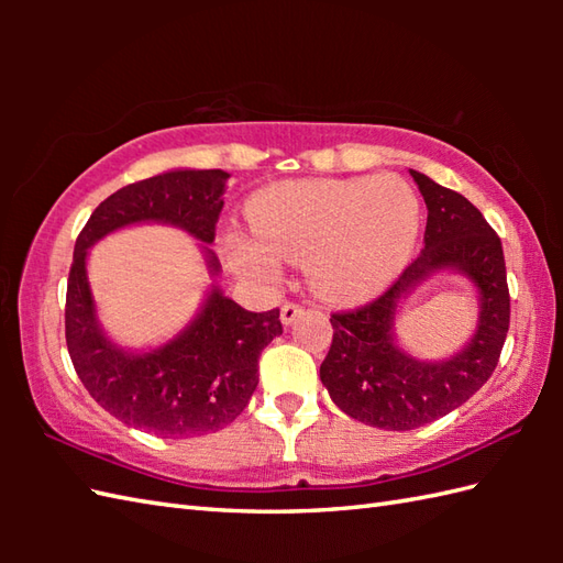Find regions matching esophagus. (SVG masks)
<instances>
[{"mask_svg":"<svg viewBox=\"0 0 563 563\" xmlns=\"http://www.w3.org/2000/svg\"><path fill=\"white\" fill-rule=\"evenodd\" d=\"M305 314V309L300 307V305H295V302H285L283 307H280V321L285 327H290V324H295L297 319H300Z\"/></svg>","mask_w":563,"mask_h":563,"instance_id":"34e87169","label":"esophagus"}]
</instances>
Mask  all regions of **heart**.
Listing matches in <instances>:
<instances>
[{
    "label": "heart",
    "instance_id": "b5f03b06",
    "mask_svg": "<svg viewBox=\"0 0 563 563\" xmlns=\"http://www.w3.org/2000/svg\"><path fill=\"white\" fill-rule=\"evenodd\" d=\"M254 236L224 234L232 268L275 283L280 263H305L314 295L351 302L377 292L397 275L418 239L421 202L397 174L314 178L258 190L249 202Z\"/></svg>",
    "mask_w": 563,
    "mask_h": 563
}]
</instances>
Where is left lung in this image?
Masks as SVG:
<instances>
[{"instance_id":"left-lung-1","label":"left lung","mask_w":563,"mask_h":563,"mask_svg":"<svg viewBox=\"0 0 563 563\" xmlns=\"http://www.w3.org/2000/svg\"><path fill=\"white\" fill-rule=\"evenodd\" d=\"M428 208L423 249L391 288L353 312L331 314L333 341L321 385L343 413L365 426L413 430L457 409L494 375L510 324L504 246L464 196L411 169ZM454 269L481 295L473 339L445 362H418L393 336L401 299L430 274Z\"/></svg>"}]
</instances>
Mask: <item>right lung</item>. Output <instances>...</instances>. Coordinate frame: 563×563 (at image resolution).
Returning a JSON list of instances; mask_svg holds the SVG:
<instances>
[{
	"mask_svg": "<svg viewBox=\"0 0 563 563\" xmlns=\"http://www.w3.org/2000/svg\"><path fill=\"white\" fill-rule=\"evenodd\" d=\"M222 169H172L130 184L91 212L77 236L65 305L67 351L81 385L99 406L159 438L214 433L246 409L258 385V355L283 333L280 312H246L210 285L200 312L150 351H130L106 336L97 317L87 256L106 234L159 222L200 242L210 275L220 261L210 249L224 186Z\"/></svg>",
	"mask_w": 563,
	"mask_h": 563,
	"instance_id": "right-lung-1",
	"label": "right lung"
}]
</instances>
